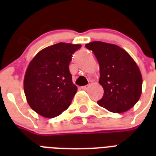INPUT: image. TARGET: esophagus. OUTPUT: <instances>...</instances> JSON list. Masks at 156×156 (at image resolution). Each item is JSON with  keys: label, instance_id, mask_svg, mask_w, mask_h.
<instances>
[{"label": "esophagus", "instance_id": "1", "mask_svg": "<svg viewBox=\"0 0 156 156\" xmlns=\"http://www.w3.org/2000/svg\"><path fill=\"white\" fill-rule=\"evenodd\" d=\"M89 88V85H87V86H83V87H82V89L84 90H87Z\"/></svg>", "mask_w": 156, "mask_h": 156}]
</instances>
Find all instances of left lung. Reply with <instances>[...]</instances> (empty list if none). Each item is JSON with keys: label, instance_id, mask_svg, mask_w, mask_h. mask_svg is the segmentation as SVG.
<instances>
[{"label": "left lung", "instance_id": "1", "mask_svg": "<svg viewBox=\"0 0 156 156\" xmlns=\"http://www.w3.org/2000/svg\"><path fill=\"white\" fill-rule=\"evenodd\" d=\"M85 47L92 51L100 65L99 83L104 96L98 104L108 111L121 113L133 108L140 99L143 78L131 56L116 44L93 41Z\"/></svg>", "mask_w": 156, "mask_h": 156}]
</instances>
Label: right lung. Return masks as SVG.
I'll use <instances>...</instances> for the list:
<instances>
[{
	"label": "right lung",
	"instance_id": "1",
	"mask_svg": "<svg viewBox=\"0 0 156 156\" xmlns=\"http://www.w3.org/2000/svg\"><path fill=\"white\" fill-rule=\"evenodd\" d=\"M81 44L58 43L35 55L26 71L23 87L29 106L39 115L53 118L70 105L78 88L69 65Z\"/></svg>",
	"mask_w": 156,
	"mask_h": 156
}]
</instances>
